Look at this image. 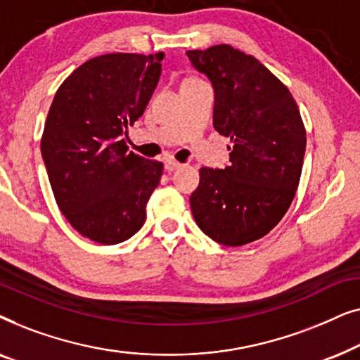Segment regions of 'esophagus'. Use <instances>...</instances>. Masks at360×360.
Masks as SVG:
<instances>
[{"mask_svg":"<svg viewBox=\"0 0 360 360\" xmlns=\"http://www.w3.org/2000/svg\"><path fill=\"white\" fill-rule=\"evenodd\" d=\"M164 167H165V170H167V172H175V170H179V169H180L181 164H179V162H175V160L169 159V160H165V162H164Z\"/></svg>","mask_w":360,"mask_h":360,"instance_id":"1","label":"esophagus"}]
</instances>
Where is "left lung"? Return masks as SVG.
I'll return each instance as SVG.
<instances>
[{
  "instance_id": "obj_1",
  "label": "left lung",
  "mask_w": 360,
  "mask_h": 360,
  "mask_svg": "<svg viewBox=\"0 0 360 360\" xmlns=\"http://www.w3.org/2000/svg\"><path fill=\"white\" fill-rule=\"evenodd\" d=\"M186 57L213 85L214 129L233 141L231 165L200 169L191 213L216 243L244 245L270 233L292 205L307 132L288 88L257 58L228 44Z\"/></svg>"
}]
</instances>
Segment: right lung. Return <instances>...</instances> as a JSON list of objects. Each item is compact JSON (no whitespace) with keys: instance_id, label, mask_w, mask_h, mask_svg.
I'll use <instances>...</instances> for the list:
<instances>
[{"instance_id":"1","label":"right lung","mask_w":360,"mask_h":360,"mask_svg":"<svg viewBox=\"0 0 360 360\" xmlns=\"http://www.w3.org/2000/svg\"><path fill=\"white\" fill-rule=\"evenodd\" d=\"M164 52L106 53L77 68L58 88L41 141L53 196L73 228L98 244L129 239L164 165L127 152L122 136L144 112Z\"/></svg>"}]
</instances>
